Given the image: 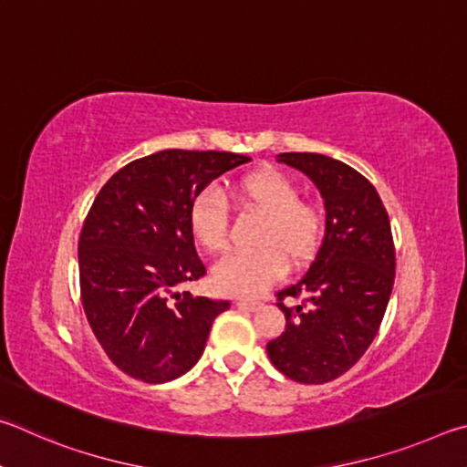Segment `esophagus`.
<instances>
[{
    "mask_svg": "<svg viewBox=\"0 0 467 467\" xmlns=\"http://www.w3.org/2000/svg\"><path fill=\"white\" fill-rule=\"evenodd\" d=\"M234 304H235V307H240V309H248V312H256V309L260 307L258 301H250V299H235Z\"/></svg>",
    "mask_w": 467,
    "mask_h": 467,
    "instance_id": "esophagus-1",
    "label": "esophagus"
}]
</instances>
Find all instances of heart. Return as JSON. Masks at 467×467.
Instances as JSON below:
<instances>
[{
    "label": "heart",
    "mask_w": 467,
    "mask_h": 467,
    "mask_svg": "<svg viewBox=\"0 0 467 467\" xmlns=\"http://www.w3.org/2000/svg\"><path fill=\"white\" fill-rule=\"evenodd\" d=\"M235 192L248 211L263 213L254 238L260 246L225 256L213 268L211 281L223 296L258 297L287 271V256L299 265L314 254L322 240L324 217L316 204L299 201V186L276 170L244 176ZM188 223L207 252L227 246L229 209L219 186H204L194 196Z\"/></svg>",
    "instance_id": "1"
}]
</instances>
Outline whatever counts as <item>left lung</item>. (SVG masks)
Listing matches in <instances>:
<instances>
[{"instance_id":"left-lung-1","label":"left lung","mask_w":467,"mask_h":467,"mask_svg":"<svg viewBox=\"0 0 467 467\" xmlns=\"http://www.w3.org/2000/svg\"><path fill=\"white\" fill-rule=\"evenodd\" d=\"M312 180L326 209L324 240L299 281L279 293L285 332L266 345L268 358L299 383H326L347 373L379 330L396 276L388 211L355 168L322 153H281ZM306 295L289 308L285 296Z\"/></svg>"}]
</instances>
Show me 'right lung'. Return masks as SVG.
Returning <instances> with one entry per match:
<instances>
[{
    "mask_svg": "<svg viewBox=\"0 0 467 467\" xmlns=\"http://www.w3.org/2000/svg\"><path fill=\"white\" fill-rule=\"evenodd\" d=\"M246 161L232 151L163 150L127 163L94 199L78 246L81 301L106 355L133 379L166 383L191 371L229 307L180 291L204 275L188 209Z\"/></svg>",
    "mask_w": 467,
    "mask_h": 467,
    "instance_id": "obj_1",
    "label": "right lung"
}]
</instances>
